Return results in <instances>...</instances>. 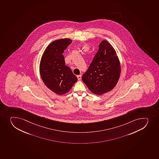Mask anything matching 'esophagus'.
I'll list each match as a JSON object with an SVG mask.
<instances>
[{
    "label": "esophagus",
    "mask_w": 159,
    "mask_h": 159,
    "mask_svg": "<svg viewBox=\"0 0 159 159\" xmlns=\"http://www.w3.org/2000/svg\"><path fill=\"white\" fill-rule=\"evenodd\" d=\"M77 78H78V80H80L81 79V75H77Z\"/></svg>",
    "instance_id": "obj_1"
}]
</instances>
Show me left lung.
I'll return each mask as SVG.
<instances>
[{
  "instance_id": "obj_1",
  "label": "left lung",
  "mask_w": 159,
  "mask_h": 159,
  "mask_svg": "<svg viewBox=\"0 0 159 159\" xmlns=\"http://www.w3.org/2000/svg\"><path fill=\"white\" fill-rule=\"evenodd\" d=\"M120 74L121 65L116 51L110 43L103 40L82 79L90 91L102 95L116 86Z\"/></svg>"
}]
</instances>
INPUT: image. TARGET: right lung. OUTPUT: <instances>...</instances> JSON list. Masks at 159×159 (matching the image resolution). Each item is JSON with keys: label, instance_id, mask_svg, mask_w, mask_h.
<instances>
[{"label": "right lung", "instance_id": "right-lung-1", "mask_svg": "<svg viewBox=\"0 0 159 159\" xmlns=\"http://www.w3.org/2000/svg\"><path fill=\"white\" fill-rule=\"evenodd\" d=\"M71 43L70 38L53 41L46 48L40 62L42 80L48 88L59 95L68 93L78 80L70 68L65 65L62 54Z\"/></svg>", "mask_w": 159, "mask_h": 159}]
</instances>
